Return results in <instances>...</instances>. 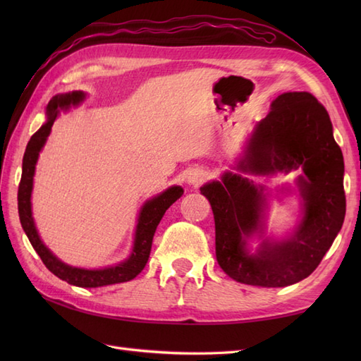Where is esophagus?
Returning a JSON list of instances; mask_svg holds the SVG:
<instances>
[{
  "instance_id": "34e87169",
  "label": "esophagus",
  "mask_w": 361,
  "mask_h": 361,
  "mask_svg": "<svg viewBox=\"0 0 361 361\" xmlns=\"http://www.w3.org/2000/svg\"><path fill=\"white\" fill-rule=\"evenodd\" d=\"M204 178H206V172L200 171V169H195V171L188 173V183H189V185L198 186Z\"/></svg>"
}]
</instances>
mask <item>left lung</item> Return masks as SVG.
I'll use <instances>...</instances> for the list:
<instances>
[{
	"label": "left lung",
	"mask_w": 361,
	"mask_h": 361,
	"mask_svg": "<svg viewBox=\"0 0 361 361\" xmlns=\"http://www.w3.org/2000/svg\"><path fill=\"white\" fill-rule=\"evenodd\" d=\"M234 169L237 172H224L220 181L200 188L214 212L221 270L257 287H287L305 279L332 247L346 214L344 161L329 113L307 91L278 96L270 113L255 124ZM293 170L302 171L295 180L302 200L298 224L282 240L265 238L271 195L243 173ZM279 192H290V188L282 186ZM255 236L259 245L252 250L249 240Z\"/></svg>",
	"instance_id": "1"
}]
</instances>
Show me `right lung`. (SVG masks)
I'll return each instance as SVG.
<instances>
[{"mask_svg": "<svg viewBox=\"0 0 361 361\" xmlns=\"http://www.w3.org/2000/svg\"><path fill=\"white\" fill-rule=\"evenodd\" d=\"M85 97L87 94L83 91H71V93L54 96L48 106H46V122L30 137L25 157H23V173L18 186V214L21 226L25 229L30 245H32L37 255L40 256L43 264L51 273L56 274L62 281L71 283V286L96 288L111 286V283L132 281L144 270L150 256L152 240L153 235H155L158 224L163 219L164 212L178 200L185 190H183L181 186H171L164 192L149 198L141 206L140 214H137L132 251H130L128 257L119 264L104 268H80L68 265L54 255L40 239V234L37 231L32 217V202L30 200H32L35 166L38 157H40V152L43 150L46 141H48L54 121L59 118L60 113L68 111L71 106L79 105Z\"/></svg>", "mask_w": 361, "mask_h": 361, "instance_id": "obj_1", "label": "right lung"}]
</instances>
